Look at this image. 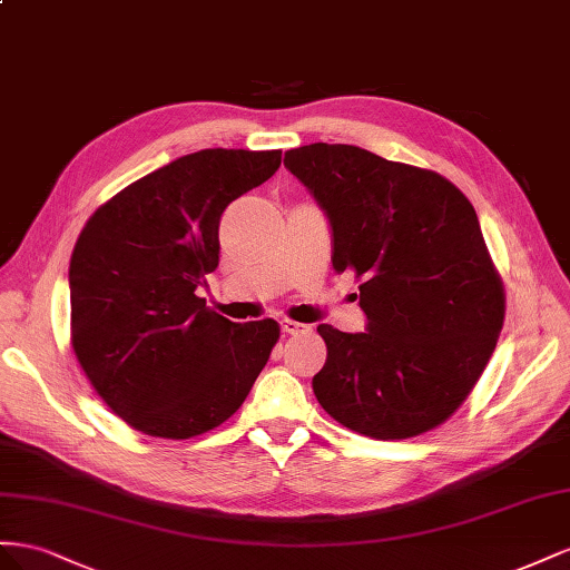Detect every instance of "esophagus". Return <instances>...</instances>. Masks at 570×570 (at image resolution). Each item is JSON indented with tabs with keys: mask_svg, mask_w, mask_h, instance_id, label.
<instances>
[{
	"mask_svg": "<svg viewBox=\"0 0 570 570\" xmlns=\"http://www.w3.org/2000/svg\"><path fill=\"white\" fill-rule=\"evenodd\" d=\"M282 332L305 334V332H311V327H307V324H303V322H296V320H282Z\"/></svg>",
	"mask_w": 570,
	"mask_h": 570,
	"instance_id": "esophagus-1",
	"label": "esophagus"
}]
</instances>
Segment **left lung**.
<instances>
[{
	"label": "left lung",
	"mask_w": 570,
	"mask_h": 570,
	"mask_svg": "<svg viewBox=\"0 0 570 570\" xmlns=\"http://www.w3.org/2000/svg\"><path fill=\"white\" fill-rule=\"evenodd\" d=\"M284 165L327 213L332 267L355 274L367 315L361 334L317 327L320 405L382 442L439 428L482 377L507 315L475 207L442 174L355 145H303Z\"/></svg>",
	"instance_id": "1"
}]
</instances>
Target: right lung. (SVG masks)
<instances>
[{
    "label": "right lung",
    "mask_w": 570,
    "mask_h": 570,
    "mask_svg": "<svg viewBox=\"0 0 570 570\" xmlns=\"http://www.w3.org/2000/svg\"><path fill=\"white\" fill-rule=\"evenodd\" d=\"M282 150L174 159L95 209L69 267L71 346L128 428L190 439L246 401L279 341L274 320L232 322L195 291L219 265V219L279 169Z\"/></svg>",
    "instance_id": "right-lung-1"
}]
</instances>
